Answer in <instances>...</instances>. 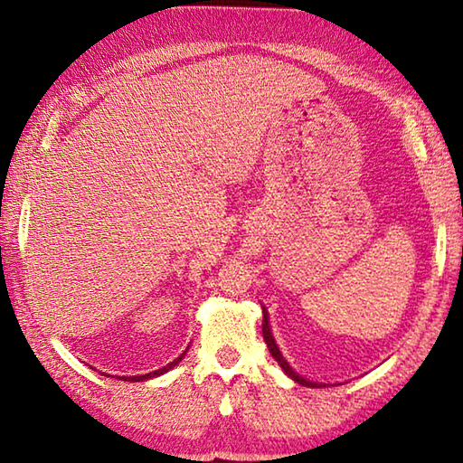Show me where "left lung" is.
Returning a JSON list of instances; mask_svg holds the SVG:
<instances>
[{
	"label": "left lung",
	"mask_w": 463,
	"mask_h": 463,
	"mask_svg": "<svg viewBox=\"0 0 463 463\" xmlns=\"http://www.w3.org/2000/svg\"><path fill=\"white\" fill-rule=\"evenodd\" d=\"M263 339H265V343H268L271 355L276 357V362L279 364L281 370H284V372L289 375V378L296 380L298 383H304V386H317V383H312V382H307L304 378H300V375H298V373L292 370V367L288 365L286 359L281 357L278 345H276V341H273V336H271V333H269V320H268V312H265V310H263Z\"/></svg>",
	"instance_id": "8db88e82"
}]
</instances>
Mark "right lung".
Masks as SVG:
<instances>
[{
    "label": "right lung",
    "instance_id": "add662e5",
    "mask_svg": "<svg viewBox=\"0 0 463 463\" xmlns=\"http://www.w3.org/2000/svg\"><path fill=\"white\" fill-rule=\"evenodd\" d=\"M185 354H182V355H179L177 359H174V362H171V364H167L165 367H161V370H155V372H151V373H145V375H132V378H128V375H127V378H122V375H120V378L118 380H130V382H140V380H148V378H155V375H161V373H165L167 370H171V367H174V365H177L179 362H182V357H184Z\"/></svg>",
    "mask_w": 463,
    "mask_h": 463
}]
</instances>
